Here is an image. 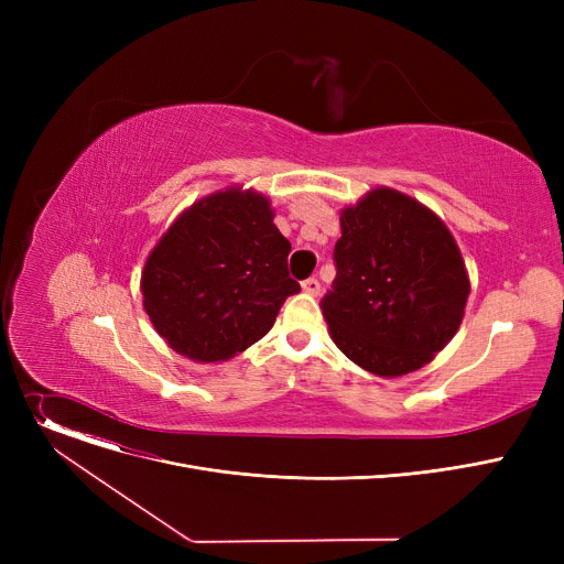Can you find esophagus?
I'll return each mask as SVG.
<instances>
[{"label": "esophagus", "mask_w": 564, "mask_h": 564, "mask_svg": "<svg viewBox=\"0 0 564 564\" xmlns=\"http://www.w3.org/2000/svg\"><path fill=\"white\" fill-rule=\"evenodd\" d=\"M302 288H304V292H308V294H317V292H319V281H317L315 276H311V279L302 281Z\"/></svg>", "instance_id": "esophagus-1"}]
</instances>
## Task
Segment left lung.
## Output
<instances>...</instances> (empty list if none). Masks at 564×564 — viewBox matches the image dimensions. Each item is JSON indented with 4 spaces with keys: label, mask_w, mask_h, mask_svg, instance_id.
<instances>
[{
    "label": "left lung",
    "mask_w": 564,
    "mask_h": 564,
    "mask_svg": "<svg viewBox=\"0 0 564 564\" xmlns=\"http://www.w3.org/2000/svg\"><path fill=\"white\" fill-rule=\"evenodd\" d=\"M340 228L336 279L319 302L334 343L379 377L423 368L457 334L470 290L451 230L387 187L345 207Z\"/></svg>",
    "instance_id": "8db88e82"
}]
</instances>
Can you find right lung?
<instances>
[{"label": "right lung", "instance_id": "1", "mask_svg": "<svg viewBox=\"0 0 564 564\" xmlns=\"http://www.w3.org/2000/svg\"><path fill=\"white\" fill-rule=\"evenodd\" d=\"M270 200L228 189L194 203L148 256L141 292L158 334L183 357L213 364L260 340L300 283Z\"/></svg>", "mask_w": 564, "mask_h": 564}]
</instances>
